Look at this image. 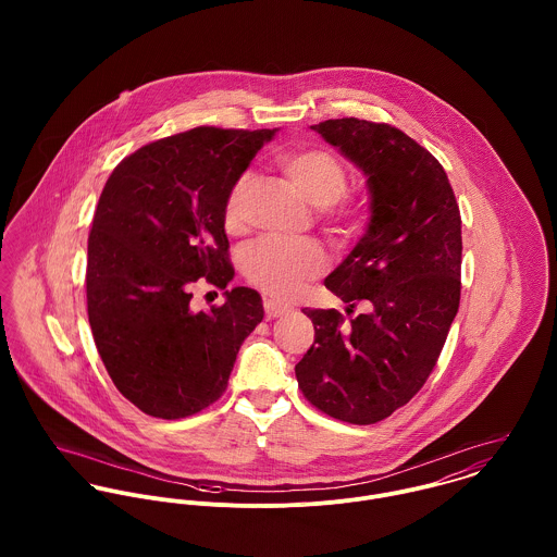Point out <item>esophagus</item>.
Instances as JSON below:
<instances>
[{
	"mask_svg": "<svg viewBox=\"0 0 557 557\" xmlns=\"http://www.w3.org/2000/svg\"><path fill=\"white\" fill-rule=\"evenodd\" d=\"M263 309H265V315L270 319L281 318L283 313H287L289 311V307L287 305H283V302H278V300H263Z\"/></svg>",
	"mask_w": 557,
	"mask_h": 557,
	"instance_id": "1",
	"label": "esophagus"
}]
</instances>
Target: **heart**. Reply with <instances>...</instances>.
<instances>
[{"label": "heart", "mask_w": 557, "mask_h": 557, "mask_svg": "<svg viewBox=\"0 0 557 557\" xmlns=\"http://www.w3.org/2000/svg\"><path fill=\"white\" fill-rule=\"evenodd\" d=\"M278 164L294 186L313 206L321 208L323 219L336 234L354 236L362 227V208L345 197L349 173L336 154L323 148H300L281 154ZM252 188L255 175L252 171H244L234 182L223 208V221L230 234L244 232L246 206ZM325 263V250L315 239H259L250 244L239 259L246 281L272 298L296 294L307 281L323 272Z\"/></svg>", "instance_id": "heart-1"}]
</instances>
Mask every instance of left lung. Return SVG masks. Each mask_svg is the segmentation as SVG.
I'll use <instances>...</instances> for the list:
<instances>
[{"mask_svg":"<svg viewBox=\"0 0 557 557\" xmlns=\"http://www.w3.org/2000/svg\"><path fill=\"white\" fill-rule=\"evenodd\" d=\"M311 128L369 177L371 221L323 281L349 319L302 309L315 343L296 377L319 411L375 424L424 386L459 311L461 212L440 160L395 126L341 117Z\"/></svg>","mask_w":557,"mask_h":557,"instance_id":"left-lung-1","label":"left lung"}]
</instances>
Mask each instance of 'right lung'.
Segmentation results:
<instances>
[{
    "instance_id": "add662e5",
    "label": "right lung",
    "mask_w": 557,
    "mask_h": 557,
    "mask_svg": "<svg viewBox=\"0 0 557 557\" xmlns=\"http://www.w3.org/2000/svg\"><path fill=\"white\" fill-rule=\"evenodd\" d=\"M274 131L197 126L152 141L109 175L87 238V318L115 388L144 413L177 420L223 397L242 341L263 319L261 296L225 292L190 309L203 278H234L223 208Z\"/></svg>"
}]
</instances>
